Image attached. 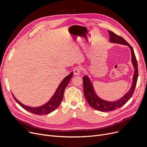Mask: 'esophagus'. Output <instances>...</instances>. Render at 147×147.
Masks as SVG:
<instances>
[{
  "label": "esophagus",
  "instance_id": "esophagus-1",
  "mask_svg": "<svg viewBox=\"0 0 147 147\" xmlns=\"http://www.w3.org/2000/svg\"><path fill=\"white\" fill-rule=\"evenodd\" d=\"M81 68L80 67H76L74 69H73V72H74V74L75 76H78L79 75L80 72H81Z\"/></svg>",
  "mask_w": 147,
  "mask_h": 147
}]
</instances>
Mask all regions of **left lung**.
<instances>
[{
  "label": "left lung",
  "mask_w": 147,
  "mask_h": 147,
  "mask_svg": "<svg viewBox=\"0 0 147 147\" xmlns=\"http://www.w3.org/2000/svg\"><path fill=\"white\" fill-rule=\"evenodd\" d=\"M110 34V42L121 44L128 46L131 51L132 55V63L134 67V74L133 76L132 83L131 88L127 93L120 99L114 101H108L100 98L95 91L93 84L88 76H84L83 78L84 95L87 102L89 105L94 109L101 111H110L120 108L125 104L130 98L132 97L136 85V82L138 77V69L136 58L135 55L134 51L131 46L125 39L115 34L111 31H108Z\"/></svg>",
  "instance_id": "8db88e82"
}]
</instances>
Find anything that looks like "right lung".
<instances>
[{
	"label": "right lung",
	"instance_id": "right-lung-1",
	"mask_svg": "<svg viewBox=\"0 0 147 147\" xmlns=\"http://www.w3.org/2000/svg\"><path fill=\"white\" fill-rule=\"evenodd\" d=\"M73 72H71L69 75L66 76L63 80V81L61 82L55 92L54 93L52 98L49 99V101L48 102L45 104L44 105H41L40 107H32L25 105L24 104H23L21 102H20L14 96L12 93V94L16 102L26 110L37 115L48 114L51 112L55 110H56L60 105L62 100L63 99L65 89L67 86L69 81H70L71 78L73 77Z\"/></svg>",
	"mask_w": 147,
	"mask_h": 147
}]
</instances>
